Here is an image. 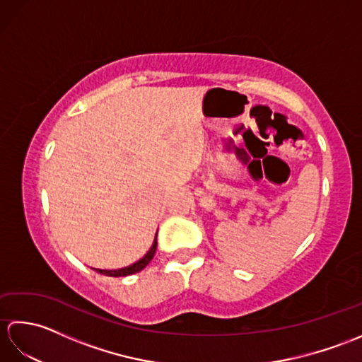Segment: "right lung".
Returning a JSON list of instances; mask_svg holds the SVG:
<instances>
[{
	"mask_svg": "<svg viewBox=\"0 0 362 362\" xmlns=\"http://www.w3.org/2000/svg\"><path fill=\"white\" fill-rule=\"evenodd\" d=\"M156 249H157V236H156V240H153V244H152V247L149 249V252L146 253V255H144L141 259H138L136 263L130 264V266H127V267H122V269H115V271H105V269H96V272L103 274V275H107V276H126V275L136 274V272L143 271V269L151 263V259L153 258V255H156Z\"/></svg>",
	"mask_w": 362,
	"mask_h": 362,
	"instance_id": "right-lung-1",
	"label": "right lung"
}]
</instances>
